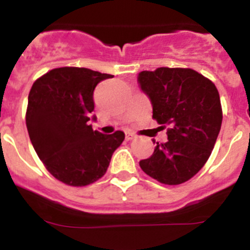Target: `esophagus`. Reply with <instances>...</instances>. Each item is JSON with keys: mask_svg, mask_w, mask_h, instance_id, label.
<instances>
[{"mask_svg": "<svg viewBox=\"0 0 250 250\" xmlns=\"http://www.w3.org/2000/svg\"><path fill=\"white\" fill-rule=\"evenodd\" d=\"M125 139H126L127 141H130V140H132V139H135V135H134V134H131V132H126V134H125Z\"/></svg>", "mask_w": 250, "mask_h": 250, "instance_id": "obj_1", "label": "esophagus"}]
</instances>
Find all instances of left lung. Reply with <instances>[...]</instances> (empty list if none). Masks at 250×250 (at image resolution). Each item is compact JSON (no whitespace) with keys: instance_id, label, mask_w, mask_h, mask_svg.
<instances>
[{"instance_id":"obj_1","label":"left lung","mask_w":250,"mask_h":250,"mask_svg":"<svg viewBox=\"0 0 250 250\" xmlns=\"http://www.w3.org/2000/svg\"><path fill=\"white\" fill-rule=\"evenodd\" d=\"M138 81L151 101L152 119L167 127V135L150 158L140 160V167L161 184H183L204 167L215 145L223 120L218 89L195 70L183 67L141 71Z\"/></svg>"}]
</instances>
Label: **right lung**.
<instances>
[{"label": "right lung", "instance_id": "obj_1", "mask_svg": "<svg viewBox=\"0 0 250 250\" xmlns=\"http://www.w3.org/2000/svg\"><path fill=\"white\" fill-rule=\"evenodd\" d=\"M111 77L66 66L50 70L31 87L26 110L30 140L48 173L63 184L85 187L103 178L125 139L120 130L104 135L89 125L95 87Z\"/></svg>", "mask_w": 250, "mask_h": 250}]
</instances>
